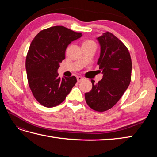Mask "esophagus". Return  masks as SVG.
I'll return each instance as SVG.
<instances>
[{
  "label": "esophagus",
  "instance_id": "1",
  "mask_svg": "<svg viewBox=\"0 0 157 157\" xmlns=\"http://www.w3.org/2000/svg\"><path fill=\"white\" fill-rule=\"evenodd\" d=\"M84 79V78H82V77H81V76H78V77H77V80H78V82H81Z\"/></svg>",
  "mask_w": 157,
  "mask_h": 157
}]
</instances>
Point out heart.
Here are the masks:
<instances>
[{
	"label": "heart",
	"instance_id": "obj_1",
	"mask_svg": "<svg viewBox=\"0 0 157 157\" xmlns=\"http://www.w3.org/2000/svg\"><path fill=\"white\" fill-rule=\"evenodd\" d=\"M90 44H94L96 45L95 42L93 41V40H85L84 42H83V45H90Z\"/></svg>",
	"mask_w": 157,
	"mask_h": 157
}]
</instances>
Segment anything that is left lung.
<instances>
[{
	"label": "left lung",
	"mask_w": 157,
	"mask_h": 157,
	"mask_svg": "<svg viewBox=\"0 0 157 157\" xmlns=\"http://www.w3.org/2000/svg\"><path fill=\"white\" fill-rule=\"evenodd\" d=\"M101 55L97 64L102 71V78L92 90L85 93L87 105L98 112H104L116 105L128 88L132 78V59L128 48L111 32L97 38Z\"/></svg>",
	"instance_id": "8db88e82"
}]
</instances>
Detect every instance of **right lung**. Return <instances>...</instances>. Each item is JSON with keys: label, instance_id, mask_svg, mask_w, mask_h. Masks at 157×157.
Wrapping results in <instances>:
<instances>
[{"label": "right lung", "instance_id": "obj_1", "mask_svg": "<svg viewBox=\"0 0 157 157\" xmlns=\"http://www.w3.org/2000/svg\"><path fill=\"white\" fill-rule=\"evenodd\" d=\"M82 36L57 25L43 29L32 41L25 60L28 84L36 101L45 107L62 103L76 84L75 76L61 79L57 70L67 47Z\"/></svg>", "mask_w": 157, "mask_h": 157}]
</instances>
